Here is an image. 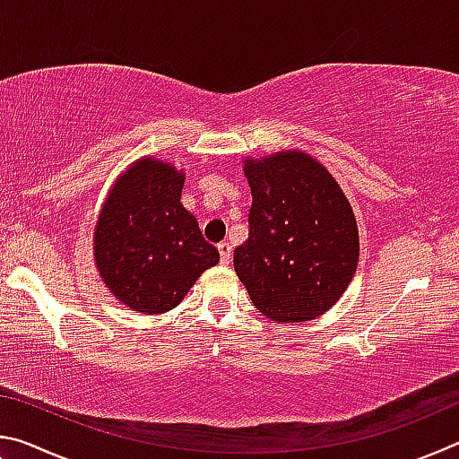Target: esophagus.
<instances>
[{"label": "esophagus", "instance_id": "34e87169", "mask_svg": "<svg viewBox=\"0 0 459 459\" xmlns=\"http://www.w3.org/2000/svg\"><path fill=\"white\" fill-rule=\"evenodd\" d=\"M219 253H221V263L222 265H230L232 261V248L229 243H221L219 245Z\"/></svg>", "mask_w": 459, "mask_h": 459}]
</instances>
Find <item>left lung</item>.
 I'll list each match as a JSON object with an SVG mask.
<instances>
[{
	"mask_svg": "<svg viewBox=\"0 0 459 459\" xmlns=\"http://www.w3.org/2000/svg\"><path fill=\"white\" fill-rule=\"evenodd\" d=\"M251 186L248 238L235 271L255 307L275 322H307L336 304L359 265L351 202L304 152L245 160Z\"/></svg>",
	"mask_w": 459,
	"mask_h": 459,
	"instance_id": "8db88e82",
	"label": "left lung"
}]
</instances>
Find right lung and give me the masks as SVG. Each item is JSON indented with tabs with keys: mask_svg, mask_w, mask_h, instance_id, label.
I'll list each match as a JSON object with an SVG mask.
<instances>
[{
	"mask_svg": "<svg viewBox=\"0 0 459 459\" xmlns=\"http://www.w3.org/2000/svg\"><path fill=\"white\" fill-rule=\"evenodd\" d=\"M184 172L137 160L115 180L92 235L95 263L121 304L142 314L176 307L221 255L180 202Z\"/></svg>",
	"mask_w": 459,
	"mask_h": 459,
	"instance_id": "right-lung-1",
	"label": "right lung"
}]
</instances>
